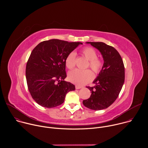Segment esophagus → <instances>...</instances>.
Segmentation results:
<instances>
[{"label": "esophagus", "mask_w": 148, "mask_h": 148, "mask_svg": "<svg viewBox=\"0 0 148 148\" xmlns=\"http://www.w3.org/2000/svg\"><path fill=\"white\" fill-rule=\"evenodd\" d=\"M82 88V87H81V86H75V88L77 89V90H78V89H80V88Z\"/></svg>", "instance_id": "34e87169"}]
</instances>
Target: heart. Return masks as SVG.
Masks as SVG:
<instances>
[{
  "instance_id": "b5f03b06",
  "label": "heart",
  "mask_w": 148,
  "mask_h": 148,
  "mask_svg": "<svg viewBox=\"0 0 148 148\" xmlns=\"http://www.w3.org/2000/svg\"><path fill=\"white\" fill-rule=\"evenodd\" d=\"M82 54L85 57L90 60V67L96 73L101 71L102 68V61L97 58V54L95 50L90 47H84L82 50ZM76 53L72 51L67 56L65 60V64L69 69H73L75 66ZM69 79L73 84L78 86H83L90 81L94 78V74L90 70H81L78 69L70 71L68 76Z\"/></svg>"
}]
</instances>
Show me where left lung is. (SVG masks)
<instances>
[{"label": "left lung", "mask_w": 148, "mask_h": 148, "mask_svg": "<svg viewBox=\"0 0 148 148\" xmlns=\"http://www.w3.org/2000/svg\"><path fill=\"white\" fill-rule=\"evenodd\" d=\"M98 49L102 56V70L93 83L94 87H87L91 92L90 97L83 100L85 107L98 111L107 108L116 99L125 80V68L118 51L102 42H87Z\"/></svg>", "instance_id": "left-lung-1"}]
</instances>
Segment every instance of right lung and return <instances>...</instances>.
I'll return each instance as SVG.
<instances>
[{
	"label": "right lung",
	"mask_w": 148,
	"mask_h": 148,
	"mask_svg": "<svg viewBox=\"0 0 148 148\" xmlns=\"http://www.w3.org/2000/svg\"><path fill=\"white\" fill-rule=\"evenodd\" d=\"M81 42L51 39L40 43L32 51L26 68L29 91L41 106L51 108L64 101L67 93L75 86L64 81L65 60Z\"/></svg>",
	"instance_id": "obj_1"
}]
</instances>
